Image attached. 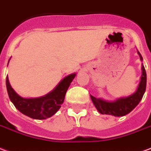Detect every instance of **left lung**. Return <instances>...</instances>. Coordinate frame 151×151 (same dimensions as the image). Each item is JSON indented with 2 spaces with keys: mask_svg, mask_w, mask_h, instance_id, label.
Here are the masks:
<instances>
[{
  "mask_svg": "<svg viewBox=\"0 0 151 151\" xmlns=\"http://www.w3.org/2000/svg\"><path fill=\"white\" fill-rule=\"evenodd\" d=\"M141 60H142V57L140 55ZM142 74L141 76V80L137 89L134 94L125 98L117 99L115 101H105L101 99H97L91 96V98L93 104L101 114H109L115 116H125L129 113H130L134 108L139 104L142 96H143L146 88V73L143 64L142 65Z\"/></svg>",
  "mask_w": 151,
  "mask_h": 151,
  "instance_id": "obj_1",
  "label": "left lung"
}]
</instances>
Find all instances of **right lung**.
Wrapping results in <instances>:
<instances>
[{"mask_svg":"<svg viewBox=\"0 0 151 151\" xmlns=\"http://www.w3.org/2000/svg\"><path fill=\"white\" fill-rule=\"evenodd\" d=\"M76 73L65 77L52 92L38 98L26 99L21 97L14 92L6 77V88L9 97L14 106L23 114L38 120L47 119L59 110L64 101V97Z\"/></svg>","mask_w":151,"mask_h":151,"instance_id":"1","label":"right lung"}]
</instances>
